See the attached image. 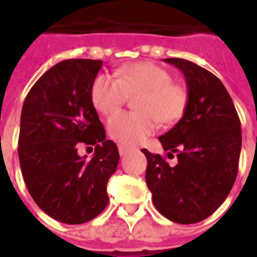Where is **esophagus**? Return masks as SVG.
I'll return each mask as SVG.
<instances>
[{
    "label": "esophagus",
    "mask_w": 257,
    "mask_h": 257,
    "mask_svg": "<svg viewBox=\"0 0 257 257\" xmlns=\"http://www.w3.org/2000/svg\"><path fill=\"white\" fill-rule=\"evenodd\" d=\"M129 151H131V148H129V147L122 146V144H121V146H118V152H120L121 156H124V155L128 154Z\"/></svg>",
    "instance_id": "obj_1"
}]
</instances>
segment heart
<instances>
[{"label":"heart","mask_w":257,"mask_h":257,"mask_svg":"<svg viewBox=\"0 0 257 257\" xmlns=\"http://www.w3.org/2000/svg\"><path fill=\"white\" fill-rule=\"evenodd\" d=\"M137 111H120L107 120V133L115 142L136 146L154 135L160 122L176 124L189 106V90L172 82L166 68L151 62H139L118 68L114 78L106 74L95 76L90 97L93 106L102 114H110L124 105L128 95H136Z\"/></svg>","instance_id":"heart-1"}]
</instances>
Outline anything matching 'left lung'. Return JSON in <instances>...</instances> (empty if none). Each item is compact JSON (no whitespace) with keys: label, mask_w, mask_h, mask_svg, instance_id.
<instances>
[{"label":"left lung","mask_w":257,"mask_h":257,"mask_svg":"<svg viewBox=\"0 0 257 257\" xmlns=\"http://www.w3.org/2000/svg\"><path fill=\"white\" fill-rule=\"evenodd\" d=\"M183 72L189 106L171 131L159 137L163 156H147L146 182L155 207L178 224H195L213 214L230 193L237 176L241 124L222 82L206 68L185 59L168 58Z\"/></svg>","instance_id":"obj_1"}]
</instances>
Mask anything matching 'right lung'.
I'll use <instances>...</instances> for the list:
<instances>
[{"label":"right lung","mask_w":257,"mask_h":257,"mask_svg":"<svg viewBox=\"0 0 257 257\" xmlns=\"http://www.w3.org/2000/svg\"><path fill=\"white\" fill-rule=\"evenodd\" d=\"M102 60L68 59L44 72L25 98L19 159L31 197L44 213L63 224H83L109 202L106 185L120 155L106 140L90 90ZM81 144L94 146L90 161L77 155Z\"/></svg>","instance_id":"obj_1"}]
</instances>
